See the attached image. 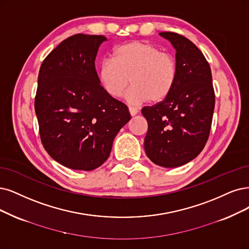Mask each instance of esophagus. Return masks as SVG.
<instances>
[{"mask_svg":"<svg viewBox=\"0 0 249 249\" xmlns=\"http://www.w3.org/2000/svg\"><path fill=\"white\" fill-rule=\"evenodd\" d=\"M129 113H130V115L133 117V116H135L137 113H139V110H137V108H135V107H129Z\"/></svg>","mask_w":249,"mask_h":249,"instance_id":"esophagus-1","label":"esophagus"}]
</instances>
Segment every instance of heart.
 <instances>
[{"mask_svg":"<svg viewBox=\"0 0 249 249\" xmlns=\"http://www.w3.org/2000/svg\"><path fill=\"white\" fill-rule=\"evenodd\" d=\"M97 78L113 98L121 97L131 82L133 86L126 94L128 103L136 106L151 100L157 104L172 92L178 67L171 55L161 52L156 46L133 41L116 48L112 59L100 62Z\"/></svg>","mask_w":249,"mask_h":249,"instance_id":"obj_1","label":"heart"}]
</instances>
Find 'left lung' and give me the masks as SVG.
<instances>
[{
  "instance_id": "left-lung-1",
  "label": "left lung",
  "mask_w": 249,
  "mask_h": 249,
  "mask_svg": "<svg viewBox=\"0 0 249 249\" xmlns=\"http://www.w3.org/2000/svg\"><path fill=\"white\" fill-rule=\"evenodd\" d=\"M159 35L177 51L178 78L166 99L142 109L148 121L144 151L155 164L173 168L195 159L203 150L215 96L210 67L197 46L177 33Z\"/></svg>"
}]
</instances>
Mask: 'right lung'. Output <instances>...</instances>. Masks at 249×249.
I'll list each match as a JSON object with an SVG mask.
<instances>
[{"label": "right lung", "instance_id": "1", "mask_svg": "<svg viewBox=\"0 0 249 249\" xmlns=\"http://www.w3.org/2000/svg\"><path fill=\"white\" fill-rule=\"evenodd\" d=\"M105 41L104 36L73 35L40 68L35 110L41 141L52 159L71 169L90 171L104 164L131 118L98 81L95 57Z\"/></svg>", "mask_w": 249, "mask_h": 249}]
</instances>
